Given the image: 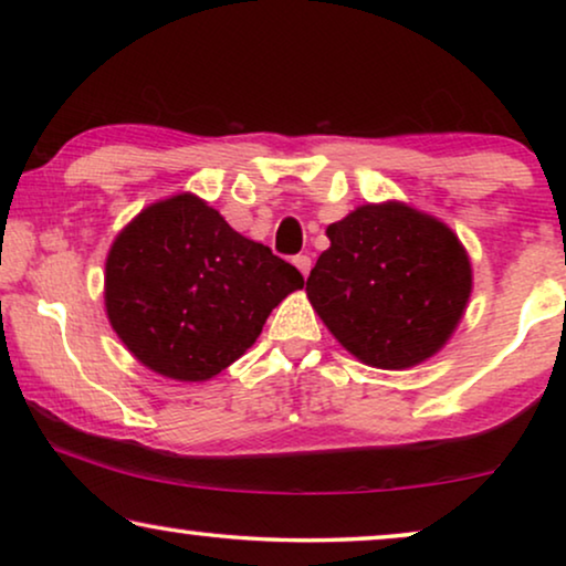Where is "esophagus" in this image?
Here are the masks:
<instances>
[{
  "instance_id": "obj_1",
  "label": "esophagus",
  "mask_w": 566,
  "mask_h": 566,
  "mask_svg": "<svg viewBox=\"0 0 566 566\" xmlns=\"http://www.w3.org/2000/svg\"><path fill=\"white\" fill-rule=\"evenodd\" d=\"M293 265L301 270V275L304 277L312 273V258H308V254H296V258H293Z\"/></svg>"
}]
</instances>
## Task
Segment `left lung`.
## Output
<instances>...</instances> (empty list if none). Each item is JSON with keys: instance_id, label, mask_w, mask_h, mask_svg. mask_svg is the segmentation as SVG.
I'll list each match as a JSON object with an SVG mask.
<instances>
[{"instance_id": "1", "label": "left lung", "mask_w": 566, "mask_h": 566, "mask_svg": "<svg viewBox=\"0 0 566 566\" xmlns=\"http://www.w3.org/2000/svg\"><path fill=\"white\" fill-rule=\"evenodd\" d=\"M306 296L337 343L374 368H412L451 339L471 296V262L443 221L386 200L327 227Z\"/></svg>"}]
</instances>
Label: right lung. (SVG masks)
I'll list each match as a JSON object with an SVG mask.
<instances>
[{
	"instance_id": "obj_1",
	"label": "right lung",
	"mask_w": 566,
	"mask_h": 566,
	"mask_svg": "<svg viewBox=\"0 0 566 566\" xmlns=\"http://www.w3.org/2000/svg\"><path fill=\"white\" fill-rule=\"evenodd\" d=\"M298 289L304 277L291 262L192 192L146 206L105 262L115 335L138 363L175 381H208L229 368Z\"/></svg>"
}]
</instances>
